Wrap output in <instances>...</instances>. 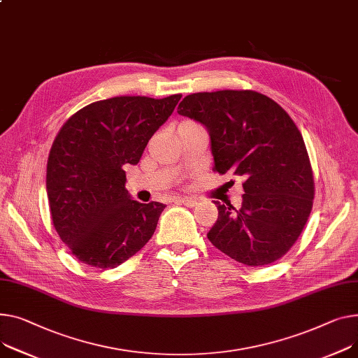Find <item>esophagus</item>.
<instances>
[{"label":"esophagus","mask_w":358,"mask_h":358,"mask_svg":"<svg viewBox=\"0 0 358 358\" xmlns=\"http://www.w3.org/2000/svg\"><path fill=\"white\" fill-rule=\"evenodd\" d=\"M174 201L178 203V204H184L187 207H196L197 206V200H194L192 197H176Z\"/></svg>","instance_id":"34e87169"}]
</instances>
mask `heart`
<instances>
[{"label":"heart","mask_w":358,"mask_h":358,"mask_svg":"<svg viewBox=\"0 0 358 358\" xmlns=\"http://www.w3.org/2000/svg\"><path fill=\"white\" fill-rule=\"evenodd\" d=\"M184 124H185V122H184Z\"/></svg>","instance_id":"1"}]
</instances>
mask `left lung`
Wrapping results in <instances>:
<instances>
[{"label": "left lung", "mask_w": 358, "mask_h": 358, "mask_svg": "<svg viewBox=\"0 0 358 358\" xmlns=\"http://www.w3.org/2000/svg\"><path fill=\"white\" fill-rule=\"evenodd\" d=\"M177 112L207 129L214 171L245 178L241 208L214 201L219 217L208 241L248 266L282 257L302 233L314 200L311 162L291 116L253 90L193 93Z\"/></svg>", "instance_id": "8db88e82"}]
</instances>
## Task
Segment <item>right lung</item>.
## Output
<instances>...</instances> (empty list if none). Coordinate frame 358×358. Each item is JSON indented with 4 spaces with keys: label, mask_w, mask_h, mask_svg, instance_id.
Segmentation results:
<instances>
[{
    "label": "right lung",
    "mask_w": 358,
    "mask_h": 358,
    "mask_svg": "<svg viewBox=\"0 0 358 358\" xmlns=\"http://www.w3.org/2000/svg\"><path fill=\"white\" fill-rule=\"evenodd\" d=\"M181 94L117 96L70 116L47 161L45 188L62 242L82 264L116 268L147 245L165 204L132 200L125 169L136 165Z\"/></svg>",
    "instance_id": "right-lung-1"
}]
</instances>
